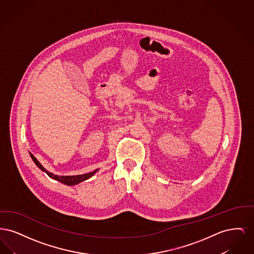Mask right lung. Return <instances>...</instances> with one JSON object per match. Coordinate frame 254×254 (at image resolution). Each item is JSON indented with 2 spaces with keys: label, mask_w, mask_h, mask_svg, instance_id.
Masks as SVG:
<instances>
[{
  "label": "right lung",
  "mask_w": 254,
  "mask_h": 254,
  "mask_svg": "<svg viewBox=\"0 0 254 254\" xmlns=\"http://www.w3.org/2000/svg\"><path fill=\"white\" fill-rule=\"evenodd\" d=\"M29 154H30V157L32 158L33 162L36 164L37 167H38L39 169H41V170L45 171V172L49 175L50 178H52V179H54V180H56V181L61 182V183L64 184V185H67V186H74V185H77V184H79V183H81V182L87 180L88 178L92 177V176L96 173L97 170H98V169H95V170H94V171H92V172L85 173V174H81V175H73V176H59V175H55V174H53V173L49 172V170H47V169H45V168L40 164V162L37 160L36 158L33 156V154H31L30 152H29Z\"/></svg>",
  "instance_id": "right-lung-1"
}]
</instances>
